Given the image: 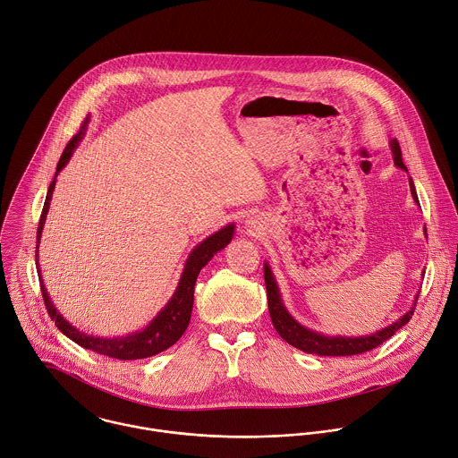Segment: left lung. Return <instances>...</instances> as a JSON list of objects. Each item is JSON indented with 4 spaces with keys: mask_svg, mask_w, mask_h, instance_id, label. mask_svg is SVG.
<instances>
[{
    "mask_svg": "<svg viewBox=\"0 0 458 458\" xmlns=\"http://www.w3.org/2000/svg\"><path fill=\"white\" fill-rule=\"evenodd\" d=\"M391 150H393L394 165L407 172V168L402 161V150H400V145H398L396 140L391 141ZM409 185H411V192H412L414 201L420 203L412 179H409ZM425 232H427V228H425ZM264 277H266V288H267L269 313H271V320H273V326H275L277 335L286 344H290L292 347H295L302 352H308V354H317V356H356V354L368 352V351L378 347L380 344H384L386 340H389L400 327H403L411 320V317L416 310L414 308L416 302H414V306L402 318H398L391 326H387V327H384L377 333H371L368 336H354V338L352 336H326V335H320L317 331H311V329L301 326L286 311L269 264H264Z\"/></svg>",
    "mask_w": 458,
    "mask_h": 458,
    "instance_id": "left-lung-1",
    "label": "left lung"
}]
</instances>
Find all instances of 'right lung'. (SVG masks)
Returning <instances> with one entry per match:
<instances>
[{
  "mask_svg": "<svg viewBox=\"0 0 458 458\" xmlns=\"http://www.w3.org/2000/svg\"><path fill=\"white\" fill-rule=\"evenodd\" d=\"M87 125H89V118L83 122L80 132L67 143V147H65V150H64V154L58 161L56 174H55L53 182L49 183L47 196H46L44 208H42V216H40V223H38V230H37V250H38L42 228H44V223H46V216H47V210H49V201H51V196H53V191H55L56 177L65 168L71 156L74 154V148L81 141V138L87 131ZM233 230H235V225H226L219 232L207 237L203 242H199L191 251L174 297L168 301V304L157 313V317L143 331H138V333H132V335L122 336V338H97V336L81 333L80 329L71 326L56 311V308L53 306V302L49 299V293L44 286V281L40 277V267H37L38 279H40V288H42V297H44V304L47 308V313L55 320L56 327L67 338H71L78 345H81L89 351H93L97 354H102V356H107V358H113V360H123V361H132V360H143V358L156 356V354L166 351L168 347H172L174 344H177L179 338L185 333V329L189 326V320H191L192 302H194L196 277L217 251L226 248V244L233 237ZM35 259H37V266H38V251H37Z\"/></svg>",
  "mask_w": 458,
  "mask_h": 458,
  "instance_id": "right-lung-1",
  "label": "right lung"
}]
</instances>
